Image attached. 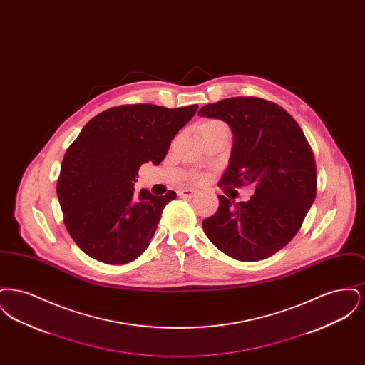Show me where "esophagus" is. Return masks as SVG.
<instances>
[{"mask_svg":"<svg viewBox=\"0 0 365 365\" xmlns=\"http://www.w3.org/2000/svg\"><path fill=\"white\" fill-rule=\"evenodd\" d=\"M197 191L192 190V189H182V190L178 191V195L182 197V198H191Z\"/></svg>","mask_w":365,"mask_h":365,"instance_id":"esophagus-1","label":"esophagus"}]
</instances>
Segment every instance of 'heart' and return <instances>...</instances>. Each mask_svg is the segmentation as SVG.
<instances>
[{
  "instance_id": "1",
  "label": "heart",
  "mask_w": 365,
  "mask_h": 365,
  "mask_svg": "<svg viewBox=\"0 0 365 365\" xmlns=\"http://www.w3.org/2000/svg\"><path fill=\"white\" fill-rule=\"evenodd\" d=\"M219 124H222V123L217 122V120H207V122L202 123L200 127H210V125H219Z\"/></svg>"
}]
</instances>
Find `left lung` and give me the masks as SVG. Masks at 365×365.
<instances>
[{"instance_id":"left-lung-1","label":"left lung","mask_w":365,"mask_h":365,"mask_svg":"<svg viewBox=\"0 0 365 365\" xmlns=\"http://www.w3.org/2000/svg\"><path fill=\"white\" fill-rule=\"evenodd\" d=\"M198 115L226 122L234 134L230 165L219 186H256L246 202L231 204L219 195L217 212L202 222L209 241L235 260L271 257L294 238L314 201L311 145L282 106L259 97L204 105Z\"/></svg>"}]
</instances>
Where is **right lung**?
Returning <instances> with one entry per match:
<instances>
[{"label":"right lung","mask_w":365,"mask_h":365,"mask_svg":"<svg viewBox=\"0 0 365 365\" xmlns=\"http://www.w3.org/2000/svg\"><path fill=\"white\" fill-rule=\"evenodd\" d=\"M197 109L119 105L93 118L71 143L56 190L67 231L87 256L127 264L146 250L176 192L140 190L137 195L139 167L160 164Z\"/></svg>","instance_id":"add662e5"}]
</instances>
